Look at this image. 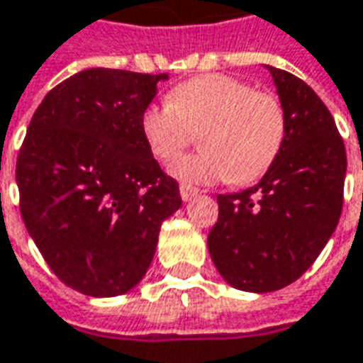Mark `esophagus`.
I'll return each instance as SVG.
<instances>
[{
  "instance_id": "1",
  "label": "esophagus",
  "mask_w": 363,
  "mask_h": 363,
  "mask_svg": "<svg viewBox=\"0 0 363 363\" xmlns=\"http://www.w3.org/2000/svg\"><path fill=\"white\" fill-rule=\"evenodd\" d=\"M197 194H199V189L194 186H189V184H182V186H179V195H182L184 201H191L194 197H197Z\"/></svg>"
}]
</instances>
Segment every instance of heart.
<instances>
[{
  "instance_id": "obj_1",
  "label": "heart",
  "mask_w": 363,
  "mask_h": 363,
  "mask_svg": "<svg viewBox=\"0 0 363 363\" xmlns=\"http://www.w3.org/2000/svg\"><path fill=\"white\" fill-rule=\"evenodd\" d=\"M140 127L150 152L162 162L176 160L203 130V152L172 164V176L194 184H250L277 158L287 117L272 91L227 74H205L174 87L168 101L148 105Z\"/></svg>"
}]
</instances>
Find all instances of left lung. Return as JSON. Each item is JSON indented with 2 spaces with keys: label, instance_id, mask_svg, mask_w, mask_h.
Returning a JSON list of instances; mask_svg holds the SVG:
<instances>
[{
  "label": "left lung",
  "instance_id": "1",
  "mask_svg": "<svg viewBox=\"0 0 363 363\" xmlns=\"http://www.w3.org/2000/svg\"><path fill=\"white\" fill-rule=\"evenodd\" d=\"M287 130L266 176L240 194L217 195L207 236L218 274L242 291H277L299 279L338 225L346 148L333 115L303 79L268 66Z\"/></svg>",
  "mask_w": 363,
  "mask_h": 363
}]
</instances>
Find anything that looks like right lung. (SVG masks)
Returning <instances> with one entry per match:
<instances>
[{
    "instance_id": "obj_1",
    "label": "right lung",
    "mask_w": 363,
    "mask_h": 363,
    "mask_svg": "<svg viewBox=\"0 0 363 363\" xmlns=\"http://www.w3.org/2000/svg\"><path fill=\"white\" fill-rule=\"evenodd\" d=\"M166 78L89 68L52 87L30 119L15 168L19 209L48 268L76 291L133 289L182 207L140 127Z\"/></svg>"
}]
</instances>
